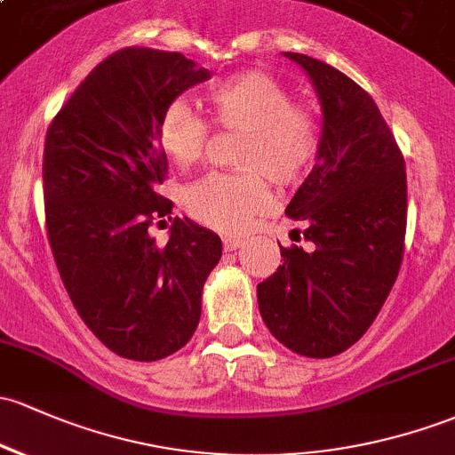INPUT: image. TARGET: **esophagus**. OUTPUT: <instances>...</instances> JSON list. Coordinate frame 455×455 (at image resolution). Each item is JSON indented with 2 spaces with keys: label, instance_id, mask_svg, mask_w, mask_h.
Instances as JSON below:
<instances>
[{
  "label": "esophagus",
  "instance_id": "34e87169",
  "mask_svg": "<svg viewBox=\"0 0 455 455\" xmlns=\"http://www.w3.org/2000/svg\"><path fill=\"white\" fill-rule=\"evenodd\" d=\"M238 247H243L241 238H232V236L223 238V249H226V251H234V249H238Z\"/></svg>",
  "mask_w": 455,
  "mask_h": 455
}]
</instances>
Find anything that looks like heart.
<instances>
[{
    "instance_id": "heart-1",
    "label": "heart",
    "mask_w": 455,
    "mask_h": 455,
    "mask_svg": "<svg viewBox=\"0 0 455 455\" xmlns=\"http://www.w3.org/2000/svg\"><path fill=\"white\" fill-rule=\"evenodd\" d=\"M210 119L219 130L243 132L236 148L241 173H210L184 190L182 204L193 219L221 232H245L271 208L260 170L277 187L301 182L315 167L323 125L312 104L295 101L284 82L265 71L229 76L206 92ZM210 125L187 101H171L158 119V143L175 169L202 160Z\"/></svg>"
}]
</instances>
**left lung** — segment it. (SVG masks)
I'll return each instance as SVG.
<instances>
[{
    "label": "left lung",
    "mask_w": 455,
    "mask_h": 455,
    "mask_svg": "<svg viewBox=\"0 0 455 455\" xmlns=\"http://www.w3.org/2000/svg\"><path fill=\"white\" fill-rule=\"evenodd\" d=\"M323 110L316 164L286 206L310 247H280L284 265L258 284L268 331L295 354L331 358L382 310L403 258L405 163L373 97L334 67L286 52Z\"/></svg>",
    "instance_id": "8db88e82"
}]
</instances>
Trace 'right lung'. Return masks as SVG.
<instances>
[{
	"label": "right lung",
	"instance_id": "1",
	"mask_svg": "<svg viewBox=\"0 0 455 455\" xmlns=\"http://www.w3.org/2000/svg\"><path fill=\"white\" fill-rule=\"evenodd\" d=\"M210 71L178 52L125 47L77 86L47 128L45 223L53 260L77 315L110 351L154 363L188 343L221 238L171 219L160 248L148 236L173 202L158 193L167 158L158 119Z\"/></svg>",
	"mask_w": 455,
	"mask_h": 455
}]
</instances>
